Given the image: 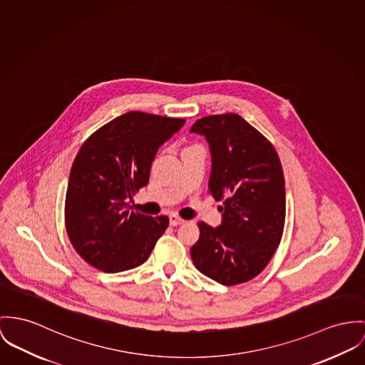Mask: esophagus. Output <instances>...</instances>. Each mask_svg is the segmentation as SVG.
Listing matches in <instances>:
<instances>
[{
  "label": "esophagus",
  "mask_w": 365,
  "mask_h": 365,
  "mask_svg": "<svg viewBox=\"0 0 365 365\" xmlns=\"http://www.w3.org/2000/svg\"><path fill=\"white\" fill-rule=\"evenodd\" d=\"M185 222V220H182L180 217H178L176 214H172L170 217H169V224L172 225V226H178V225L183 224Z\"/></svg>",
  "instance_id": "1"
}]
</instances>
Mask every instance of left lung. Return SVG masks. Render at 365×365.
Returning a JSON list of instances; mask_svg holds the SVG:
<instances>
[{
  "label": "left lung",
  "mask_w": 365,
  "mask_h": 365,
  "mask_svg": "<svg viewBox=\"0 0 365 365\" xmlns=\"http://www.w3.org/2000/svg\"><path fill=\"white\" fill-rule=\"evenodd\" d=\"M190 132L210 143L208 193L224 201L221 226L198 224L200 237L190 249L193 262L225 286L250 281L268 265L283 235L286 196L278 153L237 113L204 116Z\"/></svg>",
  "instance_id": "obj_1"
}]
</instances>
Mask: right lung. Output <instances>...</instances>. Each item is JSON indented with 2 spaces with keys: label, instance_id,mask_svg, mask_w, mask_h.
Masks as SVG:
<instances>
[{
  "label": "right lung",
  "instance_id": "add662e5",
  "mask_svg": "<svg viewBox=\"0 0 365 365\" xmlns=\"http://www.w3.org/2000/svg\"><path fill=\"white\" fill-rule=\"evenodd\" d=\"M185 123L130 111L97 129L81 147L65 198V227L76 252L103 272L141 265L168 227L165 215L129 211L128 198L148 183L151 163Z\"/></svg>",
  "mask_w": 365,
  "mask_h": 365
}]
</instances>
